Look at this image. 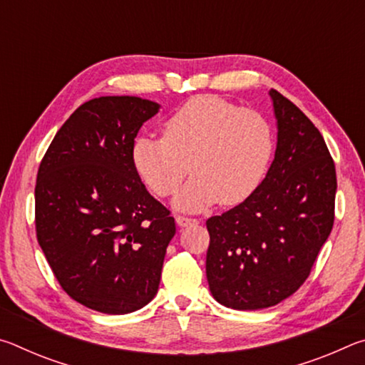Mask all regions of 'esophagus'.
I'll use <instances>...</instances> for the list:
<instances>
[{"mask_svg":"<svg viewBox=\"0 0 365 365\" xmlns=\"http://www.w3.org/2000/svg\"><path fill=\"white\" fill-rule=\"evenodd\" d=\"M175 222H177V225L178 227H188V225H191V224H196V219H191V217H185V215H177L175 217Z\"/></svg>","mask_w":365,"mask_h":365,"instance_id":"obj_1","label":"esophagus"}]
</instances>
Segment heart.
<instances>
[{"instance_id":"obj_1","label":"heart","mask_w":365,"mask_h":365,"mask_svg":"<svg viewBox=\"0 0 365 365\" xmlns=\"http://www.w3.org/2000/svg\"><path fill=\"white\" fill-rule=\"evenodd\" d=\"M275 150V133L264 114L214 95L193 96L164 122V137L140 135L133 165L158 196L177 195V209L202 211L214 202L238 205L262 183Z\"/></svg>"}]
</instances>
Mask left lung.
I'll return each instance as SVG.
<instances>
[{
	"mask_svg": "<svg viewBox=\"0 0 365 365\" xmlns=\"http://www.w3.org/2000/svg\"><path fill=\"white\" fill-rule=\"evenodd\" d=\"M277 150L248 200L207 219L206 277L214 299L237 311L279 304L311 274L335 219V164L317 127L269 91Z\"/></svg>",
	"mask_w": 365,
	"mask_h": 365,
	"instance_id": "1",
	"label": "left lung"
}]
</instances>
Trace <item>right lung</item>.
<instances>
[{
    "label": "right lung",
    "mask_w": 365,
    "mask_h": 365,
    "mask_svg": "<svg viewBox=\"0 0 365 365\" xmlns=\"http://www.w3.org/2000/svg\"><path fill=\"white\" fill-rule=\"evenodd\" d=\"M159 104L100 96L53 138L35 187L36 238L64 292L103 314H128L158 293L175 220L148 193L132 148Z\"/></svg>",
    "instance_id": "1"
}]
</instances>
